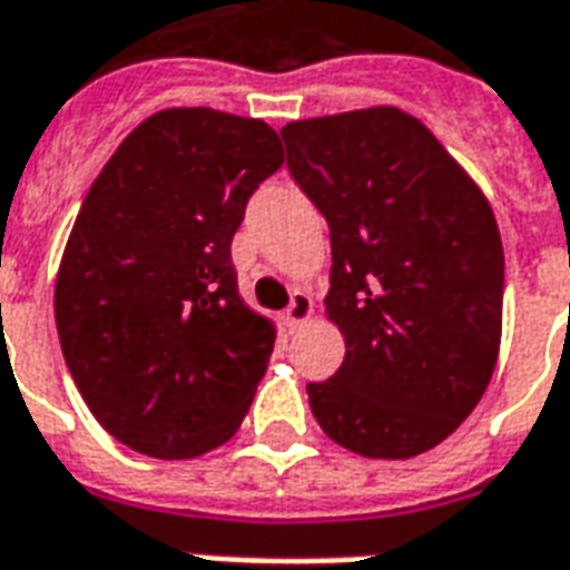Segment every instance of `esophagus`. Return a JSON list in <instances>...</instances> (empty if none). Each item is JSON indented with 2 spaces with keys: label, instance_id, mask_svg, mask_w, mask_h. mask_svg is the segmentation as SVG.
<instances>
[{
  "label": "esophagus",
  "instance_id": "1",
  "mask_svg": "<svg viewBox=\"0 0 570 570\" xmlns=\"http://www.w3.org/2000/svg\"><path fill=\"white\" fill-rule=\"evenodd\" d=\"M311 314H314L311 298L305 296V293H293V302H289V308H286L284 314L286 326H302V323L311 321Z\"/></svg>",
  "mask_w": 570,
  "mask_h": 570
}]
</instances>
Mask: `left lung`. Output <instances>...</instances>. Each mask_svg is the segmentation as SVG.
<instances>
[{
  "label": "left lung",
  "mask_w": 570,
  "mask_h": 570,
  "mask_svg": "<svg viewBox=\"0 0 570 570\" xmlns=\"http://www.w3.org/2000/svg\"><path fill=\"white\" fill-rule=\"evenodd\" d=\"M289 174L330 223L326 317L345 335L308 384L323 433L403 461L461 428L501 351L503 247L489 198L419 118L370 106L281 128Z\"/></svg>",
  "instance_id": "1"
}]
</instances>
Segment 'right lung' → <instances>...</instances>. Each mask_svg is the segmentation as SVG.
Segmentation results:
<instances>
[{"mask_svg":"<svg viewBox=\"0 0 570 570\" xmlns=\"http://www.w3.org/2000/svg\"><path fill=\"white\" fill-rule=\"evenodd\" d=\"M281 164L262 118L176 106L130 130L88 188L57 335L94 419L134 452L198 458L247 415L277 330L237 296L232 237Z\"/></svg>","mask_w":570,"mask_h":570,"instance_id":"right-lung-1","label":"right lung"}]
</instances>
